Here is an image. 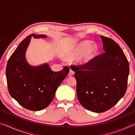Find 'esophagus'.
Returning <instances> with one entry per match:
<instances>
[{"mask_svg":"<svg viewBox=\"0 0 135 135\" xmlns=\"http://www.w3.org/2000/svg\"><path fill=\"white\" fill-rule=\"evenodd\" d=\"M74 74V71H73V70L70 69V71H69V73H68V76H73V75Z\"/></svg>","mask_w":135,"mask_h":135,"instance_id":"34e87169","label":"esophagus"}]
</instances>
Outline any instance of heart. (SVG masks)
I'll return each mask as SVG.
<instances>
[{
  "label": "heart",
  "mask_w": 135,
  "mask_h": 135,
  "mask_svg": "<svg viewBox=\"0 0 135 135\" xmlns=\"http://www.w3.org/2000/svg\"><path fill=\"white\" fill-rule=\"evenodd\" d=\"M98 47L97 44L92 43L90 40H84L76 45L73 51L67 54L65 59L73 61L80 56L79 62L81 65L88 64L97 55Z\"/></svg>",
  "instance_id": "obj_1"
}]
</instances>
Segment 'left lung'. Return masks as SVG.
I'll return each mask as SVG.
<instances>
[{
	"label": "left lung",
	"instance_id": "8db88e82",
	"mask_svg": "<svg viewBox=\"0 0 135 135\" xmlns=\"http://www.w3.org/2000/svg\"><path fill=\"white\" fill-rule=\"evenodd\" d=\"M100 38L104 53L85 65L71 66L76 72L80 103L95 113L108 110L124 97L129 74V62L120 46L111 38Z\"/></svg>",
	"mask_w": 135,
	"mask_h": 135
}]
</instances>
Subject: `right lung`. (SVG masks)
<instances>
[{
	"label": "right lung",
	"mask_w": 135,
	"mask_h": 135,
	"mask_svg": "<svg viewBox=\"0 0 135 135\" xmlns=\"http://www.w3.org/2000/svg\"><path fill=\"white\" fill-rule=\"evenodd\" d=\"M31 37L46 38L44 35H28L18 46L9 59L6 69L9 93L21 106L40 111L51 103L56 90L69 73L67 66L53 71L48 64L32 66L27 62L26 52Z\"/></svg>",
	"instance_id": "right-lung-1"
}]
</instances>
